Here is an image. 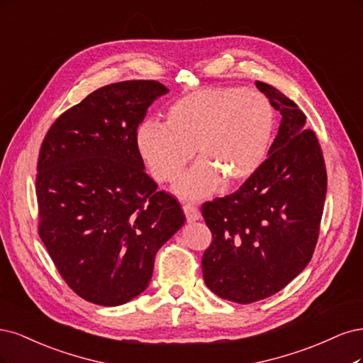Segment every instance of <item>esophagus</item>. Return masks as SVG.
Returning a JSON list of instances; mask_svg holds the SVG:
<instances>
[{"label": "esophagus", "mask_w": 363, "mask_h": 363, "mask_svg": "<svg viewBox=\"0 0 363 363\" xmlns=\"http://www.w3.org/2000/svg\"><path fill=\"white\" fill-rule=\"evenodd\" d=\"M182 208H184L185 217H186V220H189V221H196V220L201 218V213H199V209H197L196 205L185 203Z\"/></svg>", "instance_id": "obj_1"}]
</instances>
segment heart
Here are the masks:
<instances>
[{"instance_id": "1", "label": "heart", "mask_w": 363, "mask_h": 363, "mask_svg": "<svg viewBox=\"0 0 363 363\" xmlns=\"http://www.w3.org/2000/svg\"><path fill=\"white\" fill-rule=\"evenodd\" d=\"M270 101L258 90L205 87L174 101L166 123L145 121L135 143L158 182L177 179L196 154L201 161L179 179L185 197L213 193L221 179L228 186L249 179L261 167L274 133Z\"/></svg>"}]
</instances>
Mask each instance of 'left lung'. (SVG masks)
Listing matches in <instances>:
<instances>
[{"mask_svg": "<svg viewBox=\"0 0 363 363\" xmlns=\"http://www.w3.org/2000/svg\"><path fill=\"white\" fill-rule=\"evenodd\" d=\"M256 87L282 114L270 155L240 190L202 205L213 233L202 258L205 284L241 305L276 294L305 270L327 191L323 150L306 116L273 86Z\"/></svg>", "mask_w": 363, "mask_h": 363, "instance_id": "1", "label": "left lung"}]
</instances>
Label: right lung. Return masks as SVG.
<instances>
[{
	"mask_svg": "<svg viewBox=\"0 0 363 363\" xmlns=\"http://www.w3.org/2000/svg\"><path fill=\"white\" fill-rule=\"evenodd\" d=\"M167 91L154 79L104 86L58 116L40 145L39 237L67 286L95 305L143 292L158 249L185 221L135 143L147 107Z\"/></svg>",
	"mask_w": 363,
	"mask_h": 363,
	"instance_id": "right-lung-1",
	"label": "right lung"
}]
</instances>
